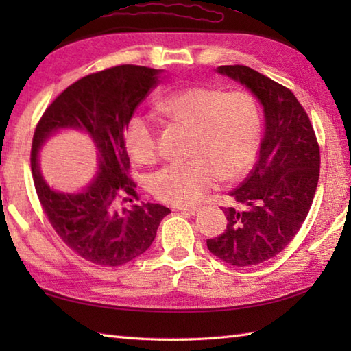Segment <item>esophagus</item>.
I'll return each mask as SVG.
<instances>
[{
  "mask_svg": "<svg viewBox=\"0 0 351 351\" xmlns=\"http://www.w3.org/2000/svg\"><path fill=\"white\" fill-rule=\"evenodd\" d=\"M178 211H180L181 214H189V215H196L200 213V208H185V206H181L178 208Z\"/></svg>",
  "mask_w": 351,
  "mask_h": 351,
  "instance_id": "1",
  "label": "esophagus"
}]
</instances>
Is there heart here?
Masks as SVG:
<instances>
[{"label": "heart", "instance_id": "obj_1", "mask_svg": "<svg viewBox=\"0 0 351 351\" xmlns=\"http://www.w3.org/2000/svg\"><path fill=\"white\" fill-rule=\"evenodd\" d=\"M169 121L191 128L189 155L152 176V195L176 206L197 204L217 178L237 181L255 161L261 119L256 104L244 92H225L208 86H185L156 104ZM125 146L138 164L158 156L156 128L147 116L134 114L125 130Z\"/></svg>", "mask_w": 351, "mask_h": 351}]
</instances>
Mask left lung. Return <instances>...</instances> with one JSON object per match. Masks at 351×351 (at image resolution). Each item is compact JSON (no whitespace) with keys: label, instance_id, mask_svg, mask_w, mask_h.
<instances>
[{"label":"left lung","instance_id":"obj_1","mask_svg":"<svg viewBox=\"0 0 351 351\" xmlns=\"http://www.w3.org/2000/svg\"><path fill=\"white\" fill-rule=\"evenodd\" d=\"M263 107L259 158L240 187L229 193L226 230L206 241L214 256L235 267L264 263L287 247L311 210L319 176V149L306 111L294 93L247 66H220Z\"/></svg>","mask_w":351,"mask_h":351}]
</instances>
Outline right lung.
Wrapping results in <instances>:
<instances>
[{
  "label": "right lung",
  "mask_w": 351,
  "mask_h": 351,
  "mask_svg": "<svg viewBox=\"0 0 351 351\" xmlns=\"http://www.w3.org/2000/svg\"><path fill=\"white\" fill-rule=\"evenodd\" d=\"M162 69L122 64L78 80L57 96L34 131L32 171L37 196L52 228L69 247L93 264L119 267L145 253L161 220L170 213L158 204H137L128 178L125 130L138 104L158 84ZM62 130H78L93 141L99 171L83 189L57 191L44 180L38 155Z\"/></svg>",
  "instance_id": "right-lung-1"
}]
</instances>
